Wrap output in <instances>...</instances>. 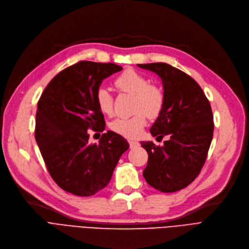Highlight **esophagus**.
Listing matches in <instances>:
<instances>
[{
  "instance_id": "obj_1",
  "label": "esophagus",
  "mask_w": 249,
  "mask_h": 249,
  "mask_svg": "<svg viewBox=\"0 0 249 249\" xmlns=\"http://www.w3.org/2000/svg\"><path fill=\"white\" fill-rule=\"evenodd\" d=\"M129 148L131 149H134V148H137L138 146H140V143L139 142H136V141H129Z\"/></svg>"
}]
</instances>
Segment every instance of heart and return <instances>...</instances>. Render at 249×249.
I'll return each instance as SVG.
<instances>
[{"mask_svg": "<svg viewBox=\"0 0 249 249\" xmlns=\"http://www.w3.org/2000/svg\"><path fill=\"white\" fill-rule=\"evenodd\" d=\"M115 86L123 92L135 95L134 111L131 117H117L113 120L109 127L115 134L124 138L135 139L143 131L148 117H157L164 105L163 91L150 85L149 79L134 70H126L114 81ZM95 100L99 110L110 115L113 112V98L111 93L105 87H99L95 94Z\"/></svg>", "mask_w": 249, "mask_h": 249, "instance_id": "obj_1", "label": "heart"}]
</instances>
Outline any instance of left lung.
<instances>
[{"instance_id": "obj_1", "label": "left lung", "mask_w": 249, "mask_h": 249, "mask_svg": "<svg viewBox=\"0 0 249 249\" xmlns=\"http://www.w3.org/2000/svg\"><path fill=\"white\" fill-rule=\"evenodd\" d=\"M159 76L164 105L150 128L156 139L168 137L163 146L141 142L148 152L143 175L162 193H174L192 183L204 166L214 133L209 100L197 83L182 71L165 63L138 65Z\"/></svg>"}]
</instances>
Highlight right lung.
<instances>
[{"instance_id": "1", "label": "right lung", "mask_w": 249, "mask_h": 249, "mask_svg": "<svg viewBox=\"0 0 249 249\" xmlns=\"http://www.w3.org/2000/svg\"><path fill=\"white\" fill-rule=\"evenodd\" d=\"M122 70L112 63L79 62L58 73L41 94L35 140L53 179L68 193L90 196L100 192L129 147L111 131L103 134L98 144L88 142L89 128H105L96 91L104 79Z\"/></svg>"}]
</instances>
